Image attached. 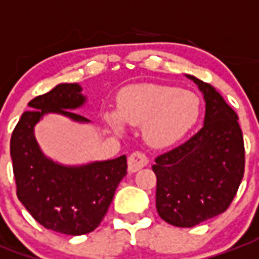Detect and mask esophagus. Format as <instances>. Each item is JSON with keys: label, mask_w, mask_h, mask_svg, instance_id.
<instances>
[{"label": "esophagus", "mask_w": 259, "mask_h": 259, "mask_svg": "<svg viewBox=\"0 0 259 259\" xmlns=\"http://www.w3.org/2000/svg\"><path fill=\"white\" fill-rule=\"evenodd\" d=\"M148 163V158L143 152H133L127 158V168L130 173H136L137 170L143 168Z\"/></svg>", "instance_id": "esophagus-1"}]
</instances>
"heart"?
I'll return each mask as SVG.
<instances>
[{
	"instance_id": "1",
	"label": "heart",
	"mask_w": 259,
	"mask_h": 259,
	"mask_svg": "<svg viewBox=\"0 0 259 259\" xmlns=\"http://www.w3.org/2000/svg\"><path fill=\"white\" fill-rule=\"evenodd\" d=\"M200 100L192 92L168 85H137L118 97V112L107 111L105 122L115 133H123V122L143 124V137L151 147H167L196 123Z\"/></svg>"
}]
</instances>
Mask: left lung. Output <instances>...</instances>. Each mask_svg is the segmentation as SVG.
<instances>
[{
  "instance_id": "left-lung-1",
  "label": "left lung",
  "mask_w": 259,
  "mask_h": 259,
  "mask_svg": "<svg viewBox=\"0 0 259 259\" xmlns=\"http://www.w3.org/2000/svg\"><path fill=\"white\" fill-rule=\"evenodd\" d=\"M206 103L202 129L159 155L156 210L170 225L192 228L229 207L244 174V144L237 115L210 83L185 74Z\"/></svg>"
}]
</instances>
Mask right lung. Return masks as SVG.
<instances>
[{"instance_id": "1", "label": "right lung", "mask_w": 259, "mask_h": 259, "mask_svg": "<svg viewBox=\"0 0 259 259\" xmlns=\"http://www.w3.org/2000/svg\"><path fill=\"white\" fill-rule=\"evenodd\" d=\"M86 103L79 83H59L32 99L11 137L17 198L32 218L51 231L78 236L95 231L107 214L115 189L126 176V156L68 166L42 152L34 127L47 114L78 123L91 120L74 110Z\"/></svg>"}]
</instances>
